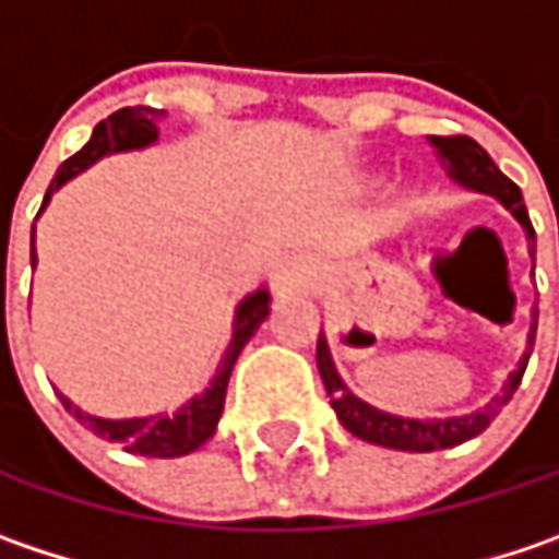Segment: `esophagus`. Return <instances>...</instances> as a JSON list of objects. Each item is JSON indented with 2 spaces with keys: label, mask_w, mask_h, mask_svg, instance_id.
<instances>
[{
  "label": "esophagus",
  "mask_w": 559,
  "mask_h": 559,
  "mask_svg": "<svg viewBox=\"0 0 559 559\" xmlns=\"http://www.w3.org/2000/svg\"><path fill=\"white\" fill-rule=\"evenodd\" d=\"M311 276H314V270H311L308 260H289V263L283 266V273H280V283L289 286V289H296V286H305Z\"/></svg>",
  "instance_id": "1"
}]
</instances>
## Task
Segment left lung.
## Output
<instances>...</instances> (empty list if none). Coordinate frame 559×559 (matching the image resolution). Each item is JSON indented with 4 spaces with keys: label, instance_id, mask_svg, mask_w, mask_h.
Here are the masks:
<instances>
[{
    "label": "left lung",
    "instance_id": "8db88e82",
    "mask_svg": "<svg viewBox=\"0 0 559 559\" xmlns=\"http://www.w3.org/2000/svg\"><path fill=\"white\" fill-rule=\"evenodd\" d=\"M429 142L436 145L442 165H449L452 178L461 180L464 187H474V190H484V193L499 197V200L512 210V216L528 228V238H535V228H532V219H528V210H525V203H522V190L499 171L484 145H477L471 136H429ZM532 248H535V245H532ZM532 331H538V311H535ZM532 343H535V334L528 337V353H525V359L519 362V369L509 376L506 388L499 391L487 407H480V411H474V414H467V417L411 419L376 411L372 404L359 401L349 388H343L337 369H334V362H331L328 340L324 337H318V372H321L324 388H328V394H331V407L337 411V419L353 432V436H359V439H366V442H376V445H384V449H401V452H436V449H452V445H461V442L480 436V432L493 423V417L509 404V397L515 394L519 381L525 376V366H528V356H532Z\"/></svg>",
    "mask_w": 559,
    "mask_h": 559
}]
</instances>
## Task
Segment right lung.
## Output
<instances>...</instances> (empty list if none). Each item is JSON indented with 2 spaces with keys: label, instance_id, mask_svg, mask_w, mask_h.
Returning a JSON list of instances; mask_svg holds the SVG:
<instances>
[{
  "label": "right lung",
  "instance_id": "add662e5",
  "mask_svg": "<svg viewBox=\"0 0 559 559\" xmlns=\"http://www.w3.org/2000/svg\"><path fill=\"white\" fill-rule=\"evenodd\" d=\"M155 117L158 114L152 107H120L117 114H110L107 120H100L98 127H95V133H92V140H88V145L82 152H75L72 158H66L60 165V171L53 175L50 187H47V197H44V206L50 203V197H53L57 187H62L69 178H75L79 171H85L92 162H98L100 155L148 145V142L158 136ZM34 260H37V254H34V228H31V263ZM266 299H270L266 289H258V293H251L248 299L238 305V311H235V337H231L225 356H222L216 379H213V384L200 397H190L175 414H162V417L145 419H98L82 414L69 397H62L66 411L79 419L82 426H88L95 436L123 445L133 455L178 459V455H187V452L200 449L216 432V423H219L222 407H225V388H228L231 366H235L238 353L245 349V343L260 328V321L266 318Z\"/></svg>",
  "mask_w": 559,
  "mask_h": 559
}]
</instances>
